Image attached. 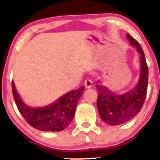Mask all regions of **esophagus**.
<instances>
[{
	"mask_svg": "<svg viewBox=\"0 0 160 160\" xmlns=\"http://www.w3.org/2000/svg\"><path fill=\"white\" fill-rule=\"evenodd\" d=\"M92 81L91 79H86L85 82H84V85H85L86 89H89V88L92 87Z\"/></svg>",
	"mask_w": 160,
	"mask_h": 160,
	"instance_id": "1",
	"label": "esophagus"
}]
</instances>
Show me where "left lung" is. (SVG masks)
Wrapping results in <instances>:
<instances>
[{"label":"left lung","mask_w":160,"mask_h":160,"mask_svg":"<svg viewBox=\"0 0 160 160\" xmlns=\"http://www.w3.org/2000/svg\"><path fill=\"white\" fill-rule=\"evenodd\" d=\"M130 43L141 54V76L136 87L123 95H116L98 81L96 89L98 95L97 108L101 118L111 126H117L136 116L141 111L146 98L148 84V66L144 51L135 38L127 34Z\"/></svg>","instance_id":"8db88e82"}]
</instances>
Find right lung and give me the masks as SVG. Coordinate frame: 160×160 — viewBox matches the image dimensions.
Returning a JSON list of instances; mask_svg holds the SVG:
<instances>
[{
    "instance_id": "1",
    "label": "right lung",
    "mask_w": 160,
    "mask_h": 160,
    "mask_svg": "<svg viewBox=\"0 0 160 160\" xmlns=\"http://www.w3.org/2000/svg\"><path fill=\"white\" fill-rule=\"evenodd\" d=\"M84 89L85 86H82L77 90L68 92L47 107L32 108L22 102L12 81V95L21 115L32 127L44 132L62 131L69 126Z\"/></svg>"
}]
</instances>
